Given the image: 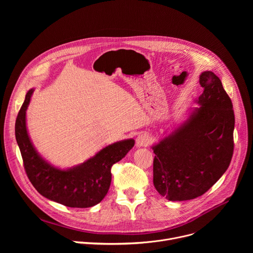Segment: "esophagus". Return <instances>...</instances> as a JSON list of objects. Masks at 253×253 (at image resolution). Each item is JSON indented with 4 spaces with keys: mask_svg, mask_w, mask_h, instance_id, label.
I'll return each mask as SVG.
<instances>
[{
    "mask_svg": "<svg viewBox=\"0 0 253 253\" xmlns=\"http://www.w3.org/2000/svg\"><path fill=\"white\" fill-rule=\"evenodd\" d=\"M150 143V139L147 135L145 134H140L137 139H136V144L137 146H147Z\"/></svg>",
    "mask_w": 253,
    "mask_h": 253,
    "instance_id": "34e87169",
    "label": "esophagus"
}]
</instances>
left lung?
I'll list each match as a JSON object with an SVG mask.
<instances>
[{"mask_svg":"<svg viewBox=\"0 0 253 253\" xmlns=\"http://www.w3.org/2000/svg\"><path fill=\"white\" fill-rule=\"evenodd\" d=\"M204 88L189 119L153 147V183L171 201L194 199L227 170L234 150V111L220 79L200 75Z\"/></svg>","mask_w":253,"mask_h":253,"instance_id":"obj_1","label":"left lung"}]
</instances>
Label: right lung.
<instances>
[{"instance_id": "1", "label": "right lung", "mask_w": 253, "mask_h": 253, "mask_svg": "<svg viewBox=\"0 0 253 253\" xmlns=\"http://www.w3.org/2000/svg\"><path fill=\"white\" fill-rule=\"evenodd\" d=\"M30 90L18 113L15 135L30 182L41 195L68 207L87 208L101 202L111 184V167L133 148V139L120 141L102 149L80 166L57 169L44 161L33 147L26 128Z\"/></svg>"}]
</instances>
